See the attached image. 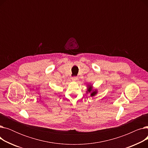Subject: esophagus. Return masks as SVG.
I'll return each mask as SVG.
<instances>
[{"label":"esophagus","mask_w":148,"mask_h":148,"mask_svg":"<svg viewBox=\"0 0 148 148\" xmlns=\"http://www.w3.org/2000/svg\"><path fill=\"white\" fill-rule=\"evenodd\" d=\"M71 79H72L73 81L75 82V81L77 80V79H78V77H72Z\"/></svg>","instance_id":"obj_1"}]
</instances>
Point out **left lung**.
Returning <instances> with one entry per match:
<instances>
[{"label": "left lung", "instance_id": "8db88e82", "mask_svg": "<svg viewBox=\"0 0 148 148\" xmlns=\"http://www.w3.org/2000/svg\"><path fill=\"white\" fill-rule=\"evenodd\" d=\"M86 94H89L90 97H94L98 94V90L97 89H94L92 84H88Z\"/></svg>", "mask_w": 148, "mask_h": 148}]
</instances>
